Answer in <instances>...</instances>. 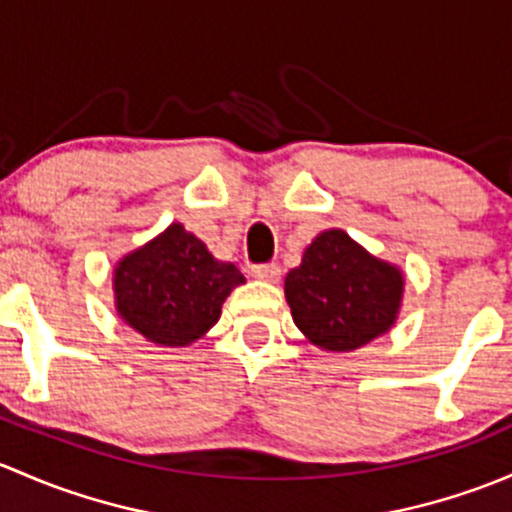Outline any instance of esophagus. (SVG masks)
Masks as SVG:
<instances>
[{
    "label": "esophagus",
    "mask_w": 512,
    "mask_h": 512,
    "mask_svg": "<svg viewBox=\"0 0 512 512\" xmlns=\"http://www.w3.org/2000/svg\"><path fill=\"white\" fill-rule=\"evenodd\" d=\"M251 276L258 278V281L276 283L281 278V266L278 263H256V266H251Z\"/></svg>",
    "instance_id": "1"
}]
</instances>
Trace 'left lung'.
I'll return each mask as SVG.
<instances>
[{"label":"left lung","mask_w":512,"mask_h":512,"mask_svg":"<svg viewBox=\"0 0 512 512\" xmlns=\"http://www.w3.org/2000/svg\"><path fill=\"white\" fill-rule=\"evenodd\" d=\"M404 278L367 254L345 231L315 236L303 263L286 276L295 325L323 350L350 352L387 333L397 318Z\"/></svg>","instance_id":"1"}]
</instances>
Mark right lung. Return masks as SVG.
Returning a JSON list of instances; mask_svg holds the SVG:
<instances>
[{"label": "right lung", "mask_w": 512, "mask_h": 512, "mask_svg": "<svg viewBox=\"0 0 512 512\" xmlns=\"http://www.w3.org/2000/svg\"><path fill=\"white\" fill-rule=\"evenodd\" d=\"M244 283L234 263L217 261L182 224H172L115 268L120 318L157 345L182 347L219 320L231 288Z\"/></svg>", "instance_id": "1"}]
</instances>
